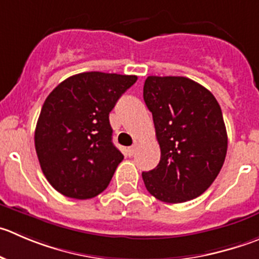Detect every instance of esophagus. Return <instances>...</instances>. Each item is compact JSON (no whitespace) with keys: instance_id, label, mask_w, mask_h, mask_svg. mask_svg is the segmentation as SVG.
<instances>
[{"instance_id":"34e87169","label":"esophagus","mask_w":259,"mask_h":259,"mask_svg":"<svg viewBox=\"0 0 259 259\" xmlns=\"http://www.w3.org/2000/svg\"><path fill=\"white\" fill-rule=\"evenodd\" d=\"M137 149H139V144H137V142H135V144L132 145L130 149H128V155H130V156H134V155L136 154Z\"/></svg>"}]
</instances>
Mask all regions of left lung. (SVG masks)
<instances>
[{
	"label": "left lung",
	"instance_id": "obj_1",
	"mask_svg": "<svg viewBox=\"0 0 259 259\" xmlns=\"http://www.w3.org/2000/svg\"><path fill=\"white\" fill-rule=\"evenodd\" d=\"M144 100L152 113L160 161L142 173L150 194L166 203L201 196L220 173L228 135L218 100L182 76H149Z\"/></svg>",
	"mask_w": 259,
	"mask_h": 259
}]
</instances>
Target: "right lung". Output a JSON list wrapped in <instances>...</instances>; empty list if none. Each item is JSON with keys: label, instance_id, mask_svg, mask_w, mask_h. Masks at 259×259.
<instances>
[{"label": "right lung", "instance_id": "obj_1", "mask_svg": "<svg viewBox=\"0 0 259 259\" xmlns=\"http://www.w3.org/2000/svg\"><path fill=\"white\" fill-rule=\"evenodd\" d=\"M136 81L135 75L82 72L47 97L34 141L43 174L61 194L93 198L110 183L123 155L112 142L109 113Z\"/></svg>", "mask_w": 259, "mask_h": 259}]
</instances>
